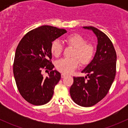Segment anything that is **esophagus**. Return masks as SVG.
Returning <instances> with one entry per match:
<instances>
[{
  "label": "esophagus",
  "mask_w": 128,
  "mask_h": 128,
  "mask_svg": "<svg viewBox=\"0 0 128 128\" xmlns=\"http://www.w3.org/2000/svg\"><path fill=\"white\" fill-rule=\"evenodd\" d=\"M66 76V75L64 74H61V78H64V77H65Z\"/></svg>",
  "instance_id": "obj_1"
}]
</instances>
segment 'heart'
Returning a JSON list of instances; mask_svg holds the SVG:
<instances>
[{
	"mask_svg": "<svg viewBox=\"0 0 128 128\" xmlns=\"http://www.w3.org/2000/svg\"><path fill=\"white\" fill-rule=\"evenodd\" d=\"M68 46L74 48L71 58L62 59L56 64L58 71L66 74L72 73L79 66H87L91 63L96 53V46L78 33H72L64 38ZM64 51V46L58 40H54L51 44V52L56 58H59Z\"/></svg>",
	"mask_w": 128,
	"mask_h": 128,
	"instance_id": "1",
	"label": "heart"
}]
</instances>
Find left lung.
<instances>
[{"label":"left lung","instance_id":"left-lung-1","mask_svg":"<svg viewBox=\"0 0 128 128\" xmlns=\"http://www.w3.org/2000/svg\"><path fill=\"white\" fill-rule=\"evenodd\" d=\"M84 28L92 30L97 36L96 52L91 63L82 71L87 76L74 77L70 94L76 104L89 107L101 101L109 92L116 72V53L104 33L94 26Z\"/></svg>","mask_w":128,"mask_h":128}]
</instances>
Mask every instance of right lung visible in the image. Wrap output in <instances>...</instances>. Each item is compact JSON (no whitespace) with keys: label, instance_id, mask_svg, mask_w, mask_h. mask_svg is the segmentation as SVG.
<instances>
[{"label":"right lung","instance_id":"right-lung-1","mask_svg":"<svg viewBox=\"0 0 128 128\" xmlns=\"http://www.w3.org/2000/svg\"><path fill=\"white\" fill-rule=\"evenodd\" d=\"M67 31L44 25L28 32L20 40L15 51L13 72L16 87L23 98L34 105L50 101L60 74L53 70L51 44ZM42 69L49 70L43 78Z\"/></svg>","mask_w":128,"mask_h":128}]
</instances>
